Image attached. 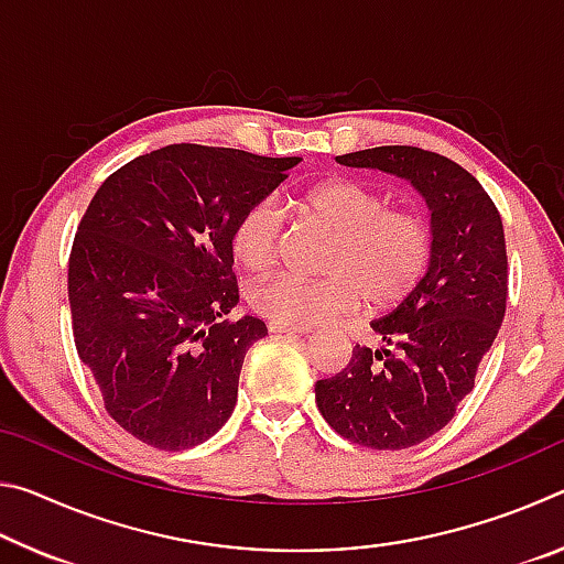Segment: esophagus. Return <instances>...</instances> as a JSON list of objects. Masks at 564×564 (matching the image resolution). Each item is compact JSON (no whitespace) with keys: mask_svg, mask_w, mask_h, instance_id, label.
I'll return each instance as SVG.
<instances>
[{"mask_svg":"<svg viewBox=\"0 0 564 564\" xmlns=\"http://www.w3.org/2000/svg\"><path fill=\"white\" fill-rule=\"evenodd\" d=\"M269 330L271 333H311V326H289V323L271 321L269 323Z\"/></svg>","mask_w":564,"mask_h":564,"instance_id":"1","label":"esophagus"}]
</instances>
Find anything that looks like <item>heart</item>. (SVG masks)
Wrapping results in <instances>:
<instances>
[{
    "mask_svg": "<svg viewBox=\"0 0 564 564\" xmlns=\"http://www.w3.org/2000/svg\"><path fill=\"white\" fill-rule=\"evenodd\" d=\"M303 216L333 231L323 259V279L275 273L256 283L248 301L261 316L313 326L356 311L393 308L410 299L435 259V228L415 208H388L378 188L356 178H326L293 198ZM281 216L271 202L248 206L231 228V256L248 273L271 269L279 256Z\"/></svg>",
    "mask_w": 564,
    "mask_h": 564,
    "instance_id": "1",
    "label": "heart"
}]
</instances>
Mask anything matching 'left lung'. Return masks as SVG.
Returning a JSON list of instances; mask_svg holds the SVG:
<instances>
[{
  "instance_id": "left-lung-1",
  "label": "left lung",
  "mask_w": 564,
  "mask_h": 564,
  "mask_svg": "<svg viewBox=\"0 0 564 564\" xmlns=\"http://www.w3.org/2000/svg\"><path fill=\"white\" fill-rule=\"evenodd\" d=\"M338 164L403 176L425 196L435 259L420 289L370 326L390 348H352L346 368L316 383L321 415L373 451H403L451 423L475 388L508 308V251L498 206L470 171L417 147H376Z\"/></svg>"
}]
</instances>
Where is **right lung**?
Segmentation results:
<instances>
[{
	"mask_svg": "<svg viewBox=\"0 0 564 564\" xmlns=\"http://www.w3.org/2000/svg\"><path fill=\"white\" fill-rule=\"evenodd\" d=\"M299 156L171 144L104 181L76 228V352L113 423L159 451L204 443L234 413L246 350L265 323L238 303L231 228Z\"/></svg>",
	"mask_w": 564,
	"mask_h": 564,
	"instance_id": "1",
	"label": "right lung"
}]
</instances>
